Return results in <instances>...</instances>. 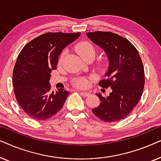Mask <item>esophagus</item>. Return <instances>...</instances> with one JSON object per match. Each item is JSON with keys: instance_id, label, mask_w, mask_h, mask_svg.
Returning <instances> with one entry per match:
<instances>
[{"instance_id": "1", "label": "esophagus", "mask_w": 161, "mask_h": 161, "mask_svg": "<svg viewBox=\"0 0 161 161\" xmlns=\"http://www.w3.org/2000/svg\"><path fill=\"white\" fill-rule=\"evenodd\" d=\"M80 94L84 97H87V96L90 95V93H89V92H80Z\"/></svg>"}]
</instances>
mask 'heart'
<instances>
[{
  "mask_svg": "<svg viewBox=\"0 0 161 161\" xmlns=\"http://www.w3.org/2000/svg\"><path fill=\"white\" fill-rule=\"evenodd\" d=\"M75 50L83 58H86L88 56H94L96 52L95 48H94L93 45H92L89 42H81L77 44V45L75 46ZM66 50H63L61 53L58 58L59 64L62 62ZM75 84L76 86L81 88V89H85L89 86V82L86 78H80L75 80Z\"/></svg>",
  "mask_w": 161,
  "mask_h": 161,
  "instance_id": "1",
  "label": "heart"
}]
</instances>
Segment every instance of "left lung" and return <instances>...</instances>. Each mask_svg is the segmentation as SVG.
I'll return each instance as SVG.
<instances>
[{
	"instance_id": "8db88e82",
	"label": "left lung",
	"mask_w": 161,
	"mask_h": 161,
	"mask_svg": "<svg viewBox=\"0 0 161 161\" xmlns=\"http://www.w3.org/2000/svg\"><path fill=\"white\" fill-rule=\"evenodd\" d=\"M86 35L106 53L108 70L106 79L99 85L112 90L108 97L96 94L101 103L92 112L106 122L122 120L132 112L143 93L145 77L142 58L133 44L119 35L108 31L88 32Z\"/></svg>"
}]
</instances>
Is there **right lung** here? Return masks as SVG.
Returning <instances> with one entry per match:
<instances>
[{"label":"right lung","instance_id":"1","mask_svg":"<svg viewBox=\"0 0 161 161\" xmlns=\"http://www.w3.org/2000/svg\"><path fill=\"white\" fill-rule=\"evenodd\" d=\"M80 35L45 33L26 44L19 53L13 70V86L17 103L31 118L47 119L62 108L69 92L64 89L50 92V72L56 69L64 48Z\"/></svg>","mask_w":161,"mask_h":161}]
</instances>
